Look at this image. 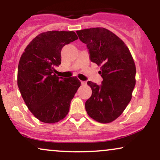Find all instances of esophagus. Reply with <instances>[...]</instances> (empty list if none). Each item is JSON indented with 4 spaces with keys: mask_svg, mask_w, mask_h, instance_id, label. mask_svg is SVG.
Segmentation results:
<instances>
[{
    "mask_svg": "<svg viewBox=\"0 0 160 160\" xmlns=\"http://www.w3.org/2000/svg\"><path fill=\"white\" fill-rule=\"evenodd\" d=\"M81 84H82V85H86V81H81Z\"/></svg>",
    "mask_w": 160,
    "mask_h": 160,
    "instance_id": "obj_1",
    "label": "esophagus"
}]
</instances>
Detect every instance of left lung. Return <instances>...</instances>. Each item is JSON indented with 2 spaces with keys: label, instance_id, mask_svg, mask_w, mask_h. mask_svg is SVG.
Wrapping results in <instances>:
<instances>
[{
  "label": "left lung",
  "instance_id": "left-lung-1",
  "mask_svg": "<svg viewBox=\"0 0 160 160\" xmlns=\"http://www.w3.org/2000/svg\"><path fill=\"white\" fill-rule=\"evenodd\" d=\"M89 49L90 60L101 66L102 85L91 81L92 95L86 102L88 115L102 123L113 122L122 114L132 99L135 86L136 68L125 43L104 28L77 31Z\"/></svg>",
  "mask_w": 160,
  "mask_h": 160
}]
</instances>
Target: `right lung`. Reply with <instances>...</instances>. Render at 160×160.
Returning a JSON list of instances; mask_svg holds the SVG:
<instances>
[{"label":"right lung","instance_id":"right-lung-1","mask_svg":"<svg viewBox=\"0 0 160 160\" xmlns=\"http://www.w3.org/2000/svg\"><path fill=\"white\" fill-rule=\"evenodd\" d=\"M78 39L74 32L49 31L33 39L18 65L17 84L24 102L33 115L45 123L64 119L80 86L76 77L58 78L55 66L61 64L64 46Z\"/></svg>","mask_w":160,"mask_h":160}]
</instances>
